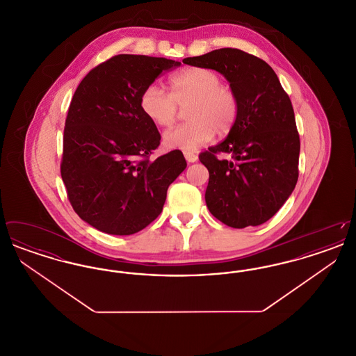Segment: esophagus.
<instances>
[{"mask_svg": "<svg viewBox=\"0 0 356 356\" xmlns=\"http://www.w3.org/2000/svg\"><path fill=\"white\" fill-rule=\"evenodd\" d=\"M184 157H186V160L188 163H195V161H197V154H196V153L184 152Z\"/></svg>", "mask_w": 356, "mask_h": 356, "instance_id": "34e87169", "label": "esophagus"}]
</instances>
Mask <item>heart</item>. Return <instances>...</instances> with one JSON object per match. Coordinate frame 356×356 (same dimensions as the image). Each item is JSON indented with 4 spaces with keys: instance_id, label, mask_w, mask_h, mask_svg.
<instances>
[{
    "instance_id": "obj_1",
    "label": "heart",
    "mask_w": 356,
    "mask_h": 356,
    "mask_svg": "<svg viewBox=\"0 0 356 356\" xmlns=\"http://www.w3.org/2000/svg\"><path fill=\"white\" fill-rule=\"evenodd\" d=\"M170 95L159 85H148L140 96L143 113L160 128H170L177 116V105L186 106V124L163 136L172 149L196 151L213 138L215 134H228L238 113L236 95L221 85L220 76L207 68H188L173 74Z\"/></svg>"
}]
</instances>
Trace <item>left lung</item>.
<instances>
[{"instance_id": "obj_1", "label": "left lung", "mask_w": 356, "mask_h": 356, "mask_svg": "<svg viewBox=\"0 0 356 356\" xmlns=\"http://www.w3.org/2000/svg\"><path fill=\"white\" fill-rule=\"evenodd\" d=\"M183 63L221 73L238 102L227 138L199 156L209 172V212L232 228L270 220L299 176L300 140L287 93L266 61L238 49H216Z\"/></svg>"}]
</instances>
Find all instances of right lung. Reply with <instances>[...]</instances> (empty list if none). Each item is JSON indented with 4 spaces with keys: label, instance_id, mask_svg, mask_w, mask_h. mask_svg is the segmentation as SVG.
I'll use <instances>...</instances> for the list:
<instances>
[{
    "label": "right lung",
    "instance_id": "add662e5",
    "mask_svg": "<svg viewBox=\"0 0 356 356\" xmlns=\"http://www.w3.org/2000/svg\"><path fill=\"white\" fill-rule=\"evenodd\" d=\"M181 63L119 54L77 86L64 129L61 177L76 213L109 235H134L163 211L186 168L180 151L149 160L161 136L140 108L143 90Z\"/></svg>",
    "mask_w": 356,
    "mask_h": 356
}]
</instances>
